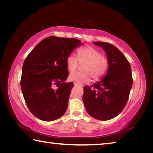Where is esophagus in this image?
I'll list each match as a JSON object with an SVG mask.
<instances>
[{
	"mask_svg": "<svg viewBox=\"0 0 153 153\" xmlns=\"http://www.w3.org/2000/svg\"><path fill=\"white\" fill-rule=\"evenodd\" d=\"M78 86V84H76V82H74V86Z\"/></svg>",
	"mask_w": 153,
	"mask_h": 153,
	"instance_id": "1",
	"label": "esophagus"
}]
</instances>
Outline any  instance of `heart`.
Here are the masks:
<instances>
[{
	"mask_svg": "<svg viewBox=\"0 0 153 153\" xmlns=\"http://www.w3.org/2000/svg\"><path fill=\"white\" fill-rule=\"evenodd\" d=\"M77 59L74 55L69 54L67 57L66 65L69 72H74L78 67V62H84L81 67L82 72L72 73L69 79L82 85L88 84L91 77L94 81L99 80L108 70V60L101 56V52L92 46H84L77 52Z\"/></svg>",
	"mask_w": 153,
	"mask_h": 153,
	"instance_id": "obj_1",
	"label": "heart"
}]
</instances>
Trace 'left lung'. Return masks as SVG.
<instances>
[{"label":"left lung","mask_w":153,"mask_h":153,"mask_svg":"<svg viewBox=\"0 0 153 153\" xmlns=\"http://www.w3.org/2000/svg\"><path fill=\"white\" fill-rule=\"evenodd\" d=\"M93 43L105 50L108 70L100 82L84 87L82 99L90 116L108 120L119 114L127 104L133 84L131 68L124 54L114 45L101 42Z\"/></svg>","instance_id":"8db88e82"}]
</instances>
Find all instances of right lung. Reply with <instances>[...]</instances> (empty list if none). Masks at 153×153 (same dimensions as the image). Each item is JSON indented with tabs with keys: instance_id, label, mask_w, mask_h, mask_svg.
<instances>
[{
	"instance_id": "1",
	"label": "right lung",
	"mask_w": 153,
	"mask_h": 153,
	"mask_svg": "<svg viewBox=\"0 0 153 153\" xmlns=\"http://www.w3.org/2000/svg\"><path fill=\"white\" fill-rule=\"evenodd\" d=\"M81 44L76 39L51 36L39 43L26 58L21 89L29 110L39 119L53 121L65 114L74 87L72 82H65L69 76L66 59Z\"/></svg>"
}]
</instances>
